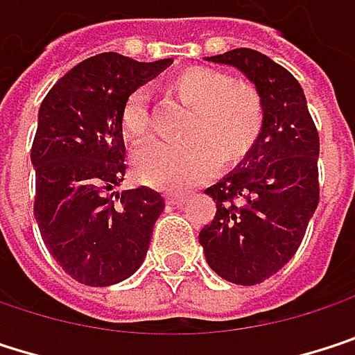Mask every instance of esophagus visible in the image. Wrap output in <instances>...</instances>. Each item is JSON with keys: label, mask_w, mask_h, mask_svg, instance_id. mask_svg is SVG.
Here are the masks:
<instances>
[{"label": "esophagus", "mask_w": 355, "mask_h": 355, "mask_svg": "<svg viewBox=\"0 0 355 355\" xmlns=\"http://www.w3.org/2000/svg\"><path fill=\"white\" fill-rule=\"evenodd\" d=\"M186 200V194H167L165 196V202L167 205H182Z\"/></svg>", "instance_id": "34e87169"}]
</instances>
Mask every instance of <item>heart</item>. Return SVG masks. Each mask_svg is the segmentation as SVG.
Returning <instances> with one entry per match:
<instances>
[{"label":"heart","mask_w":355,"mask_h":355,"mask_svg":"<svg viewBox=\"0 0 355 355\" xmlns=\"http://www.w3.org/2000/svg\"><path fill=\"white\" fill-rule=\"evenodd\" d=\"M169 92L190 107L184 142H150L136 150V178L159 190H182L209 178L215 163L227 169L242 163L265 128V107L257 89L213 68H186L171 76ZM150 113L144 90H132L119 111V132L130 144L148 136Z\"/></svg>","instance_id":"b5f03b06"}]
</instances>
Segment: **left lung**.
Listing matches in <instances>:
<instances>
[{
  "label": "left lung",
  "instance_id": "obj_1",
  "mask_svg": "<svg viewBox=\"0 0 355 355\" xmlns=\"http://www.w3.org/2000/svg\"><path fill=\"white\" fill-rule=\"evenodd\" d=\"M207 60L257 87L265 128L244 163L205 190L217 213L198 240L219 277L257 285L291 261L318 207V132L300 83L270 58L240 47Z\"/></svg>",
  "mask_w": 355,
  "mask_h": 355
}]
</instances>
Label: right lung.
I'll return each instance as SVG.
<instances>
[{
  "mask_svg": "<svg viewBox=\"0 0 355 355\" xmlns=\"http://www.w3.org/2000/svg\"><path fill=\"white\" fill-rule=\"evenodd\" d=\"M169 64L98 53L60 78L41 103L31 150L35 219L49 254L78 283H119L146 257L165 200L146 186L113 192L125 175L119 111L132 90Z\"/></svg>",
  "mask_w": 355,
  "mask_h": 355,
  "instance_id": "add662e5",
  "label": "right lung"
}]
</instances>
